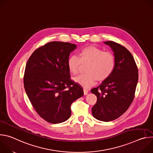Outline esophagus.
I'll return each instance as SVG.
<instances>
[{"label": "esophagus", "instance_id": "obj_1", "mask_svg": "<svg viewBox=\"0 0 153 153\" xmlns=\"http://www.w3.org/2000/svg\"><path fill=\"white\" fill-rule=\"evenodd\" d=\"M83 93H84V95H87L88 94V90H87V89H85V88H84L83 89Z\"/></svg>", "mask_w": 153, "mask_h": 153}]
</instances>
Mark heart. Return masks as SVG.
<instances>
[{
  "mask_svg": "<svg viewBox=\"0 0 153 153\" xmlns=\"http://www.w3.org/2000/svg\"><path fill=\"white\" fill-rule=\"evenodd\" d=\"M79 57L76 55L70 56L67 60V66L70 72L76 75L82 63H88L85 74L80 75L74 79V81L85 88H89L95 84L97 79L102 81L113 72L116 60L113 54L103 51V50L93 45L82 48L79 53Z\"/></svg>",
  "mask_w": 153,
  "mask_h": 153,
  "instance_id": "heart-1",
  "label": "heart"
}]
</instances>
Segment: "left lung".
I'll list each match as a JSON object with an SVG mask.
<instances>
[{
  "label": "left lung",
  "mask_w": 153,
  "mask_h": 153,
  "mask_svg": "<svg viewBox=\"0 0 153 153\" xmlns=\"http://www.w3.org/2000/svg\"><path fill=\"white\" fill-rule=\"evenodd\" d=\"M114 53L115 68L110 75L91 91L97 96L92 108L96 119L109 122L122 116L131 104L138 82V70L131 53L113 41L104 42Z\"/></svg>",
  "instance_id": "1"
}]
</instances>
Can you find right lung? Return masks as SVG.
<instances>
[{
  "mask_svg": "<svg viewBox=\"0 0 153 153\" xmlns=\"http://www.w3.org/2000/svg\"><path fill=\"white\" fill-rule=\"evenodd\" d=\"M77 45L51 42L35 50L25 67L24 84L37 114L51 123L71 116V103L83 95L82 87L70 79L67 60Z\"/></svg>",
  "mask_w": 153,
  "mask_h": 153,
  "instance_id": "add662e5",
  "label": "right lung"
}]
</instances>
